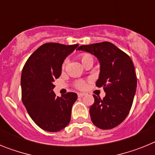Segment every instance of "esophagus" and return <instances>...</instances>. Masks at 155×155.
<instances>
[{"label":"esophagus","mask_w":155,"mask_h":155,"mask_svg":"<svg viewBox=\"0 0 155 155\" xmlns=\"http://www.w3.org/2000/svg\"><path fill=\"white\" fill-rule=\"evenodd\" d=\"M84 94H84V93H78V95L79 98H81V97L84 96Z\"/></svg>","instance_id":"obj_1"}]
</instances>
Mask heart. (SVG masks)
<instances>
[{
    "label": "heart",
    "instance_id": "1",
    "mask_svg": "<svg viewBox=\"0 0 155 155\" xmlns=\"http://www.w3.org/2000/svg\"><path fill=\"white\" fill-rule=\"evenodd\" d=\"M81 61L82 64H83V63H84L85 61H93V58H92V57L90 55V54L84 53V54H82V55H81ZM65 65H66V61H64V63L63 64L62 68H64ZM77 86H78V87H79V88H83V87L85 86V84H84V82H83V81H79L78 83V84H77Z\"/></svg>",
    "mask_w": 155,
    "mask_h": 155
}]
</instances>
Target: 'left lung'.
I'll list each match as a JSON object with an SVG mask.
<instances>
[{
  "label": "left lung",
  "instance_id": "8db88e82",
  "mask_svg": "<svg viewBox=\"0 0 155 155\" xmlns=\"http://www.w3.org/2000/svg\"><path fill=\"white\" fill-rule=\"evenodd\" d=\"M78 50L94 55L100 64L96 86L103 87L105 96L101 99L93 95L91 121L102 130L114 128L129 114L136 93L137 80L132 60L109 42L81 46Z\"/></svg>",
  "mask_w": 155,
  "mask_h": 155
}]
</instances>
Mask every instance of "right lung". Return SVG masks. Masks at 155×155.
Instances as JSON below:
<instances>
[{"mask_svg":"<svg viewBox=\"0 0 155 155\" xmlns=\"http://www.w3.org/2000/svg\"><path fill=\"white\" fill-rule=\"evenodd\" d=\"M78 44L50 42L42 45L28 59L21 72L22 102L37 126L49 132H58L71 120V109L78 98L74 92L56 96L53 82L61 74L66 57Z\"/></svg>","mask_w":155,"mask_h":155,"instance_id":"1","label":"right lung"}]
</instances>
